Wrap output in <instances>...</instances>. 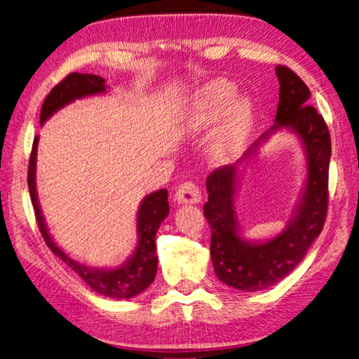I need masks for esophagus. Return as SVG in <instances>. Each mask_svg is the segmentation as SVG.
<instances>
[{
	"instance_id": "obj_1",
	"label": "esophagus",
	"mask_w": 359,
	"mask_h": 359,
	"mask_svg": "<svg viewBox=\"0 0 359 359\" xmlns=\"http://www.w3.org/2000/svg\"><path fill=\"white\" fill-rule=\"evenodd\" d=\"M175 203L177 204H198L201 201V191L199 188L191 184V182H185L179 187V190L175 191Z\"/></svg>"
}]
</instances>
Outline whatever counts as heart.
Wrapping results in <instances>:
<instances>
[{"mask_svg":"<svg viewBox=\"0 0 359 359\" xmlns=\"http://www.w3.org/2000/svg\"><path fill=\"white\" fill-rule=\"evenodd\" d=\"M236 85L215 79L194 95L185 126L201 133L220 121L208 144V156L215 165H226L241 154L255 118V101L248 95L236 96Z\"/></svg>","mask_w":359,"mask_h":359,"instance_id":"1","label":"heart"}]
</instances>
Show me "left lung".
<instances>
[{"instance_id": "8db88e82", "label": "left lung", "mask_w": 359, "mask_h": 359, "mask_svg": "<svg viewBox=\"0 0 359 359\" xmlns=\"http://www.w3.org/2000/svg\"><path fill=\"white\" fill-rule=\"evenodd\" d=\"M280 85L276 123L252 144L234 165L223 166L205 180L209 201L204 217L212 231L210 257L220 280L241 291H261L287 277L301 263L323 229L327 210V174L331 137L317 109L309 104L311 90L287 66H277ZM287 129L300 139L308 175L300 201L282 233L266 241L241 236L235 212V193L246 163L277 130Z\"/></svg>"}]
</instances>
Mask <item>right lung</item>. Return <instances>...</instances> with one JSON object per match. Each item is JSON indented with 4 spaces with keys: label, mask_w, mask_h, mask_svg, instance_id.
I'll use <instances>...</instances> for the list:
<instances>
[{
    "label": "right lung",
    "mask_w": 359,
    "mask_h": 359,
    "mask_svg": "<svg viewBox=\"0 0 359 359\" xmlns=\"http://www.w3.org/2000/svg\"><path fill=\"white\" fill-rule=\"evenodd\" d=\"M106 93L104 79L95 74H81V72H71L66 76L47 98L41 109V125L58 112L60 109L71 104L72 101L87 98V96ZM38 142L39 136L34 137L32 155H29V168H28V190L32 196V203L34 208V215L38 220L42 238H44L47 247L50 248L53 255L68 264L82 280L88 285L96 293L114 299H130L144 290L150 287L155 280L158 257L155 247V236L160 228L161 222L169 214L168 203V190H158L147 194L142 199L137 210V244L131 257L123 264L117 267H90L87 264L79 263L66 255L55 242H53L50 233H48L47 224L42 215L38 191H36V156H38Z\"/></svg>",
    "instance_id": "obj_1"
}]
</instances>
